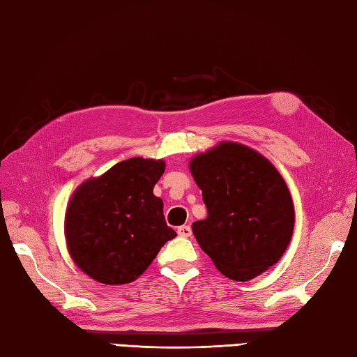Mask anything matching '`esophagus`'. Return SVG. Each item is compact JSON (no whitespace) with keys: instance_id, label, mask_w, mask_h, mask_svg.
Listing matches in <instances>:
<instances>
[{"instance_id":"obj_1","label":"esophagus","mask_w":357,"mask_h":357,"mask_svg":"<svg viewBox=\"0 0 357 357\" xmlns=\"http://www.w3.org/2000/svg\"><path fill=\"white\" fill-rule=\"evenodd\" d=\"M178 234L181 238H190L192 236V229H190V225H181V227H178Z\"/></svg>"}]
</instances>
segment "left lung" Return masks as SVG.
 I'll return each instance as SVG.
<instances>
[{"mask_svg":"<svg viewBox=\"0 0 357 357\" xmlns=\"http://www.w3.org/2000/svg\"><path fill=\"white\" fill-rule=\"evenodd\" d=\"M188 167L207 207L192 230L215 267L245 282L275 265L294 227L291 195L276 167L233 141L193 156Z\"/></svg>","mask_w":357,"mask_h":357,"instance_id":"8db88e82","label":"left lung"}]
</instances>
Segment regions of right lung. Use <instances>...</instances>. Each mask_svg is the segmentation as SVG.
<instances>
[{
  "label": "right lung",
  "instance_id": "1",
  "mask_svg": "<svg viewBox=\"0 0 357 357\" xmlns=\"http://www.w3.org/2000/svg\"><path fill=\"white\" fill-rule=\"evenodd\" d=\"M164 159L130 158L84 181L66 210L64 236L73 262L105 285L130 284L176 231L165 224L153 187Z\"/></svg>",
  "mask_w": 357,
  "mask_h": 357
}]
</instances>
